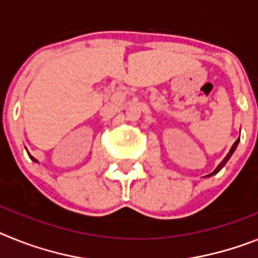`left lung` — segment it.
<instances>
[{"label":"left lung","mask_w":258,"mask_h":258,"mask_svg":"<svg viewBox=\"0 0 258 258\" xmlns=\"http://www.w3.org/2000/svg\"><path fill=\"white\" fill-rule=\"evenodd\" d=\"M239 142H240V139H237L236 142L234 143V145H232V147H231V149H230V152H228V153H227V156H226L225 158H223V160H222V162L219 163L218 166L216 167V170H214V171H213V172H210L209 175H207V176H213V175H216L217 172H219V171H221V169H222V167L225 166L226 163H227V161L230 160V158H231L232 153H234V152H235V149H236V147H237V144H239Z\"/></svg>","instance_id":"obj_1"}]
</instances>
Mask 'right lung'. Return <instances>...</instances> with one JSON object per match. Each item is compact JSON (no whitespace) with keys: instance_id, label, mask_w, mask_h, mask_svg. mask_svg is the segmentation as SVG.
<instances>
[{"instance_id":"add662e5","label":"right lung","mask_w":258,"mask_h":258,"mask_svg":"<svg viewBox=\"0 0 258 258\" xmlns=\"http://www.w3.org/2000/svg\"><path fill=\"white\" fill-rule=\"evenodd\" d=\"M28 156H30V158H31V160H32V161H33V162H37V160H36V158H33V157H32V156H31V154H30V153H28Z\"/></svg>"}]
</instances>
